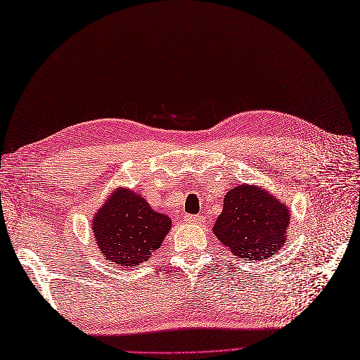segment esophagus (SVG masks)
<instances>
[{
    "mask_svg": "<svg viewBox=\"0 0 360 360\" xmlns=\"http://www.w3.org/2000/svg\"><path fill=\"white\" fill-rule=\"evenodd\" d=\"M184 219L191 224H200L203 221L202 215H184Z\"/></svg>",
    "mask_w": 360,
    "mask_h": 360,
    "instance_id": "obj_1",
    "label": "esophagus"
}]
</instances>
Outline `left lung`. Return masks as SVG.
Returning a JSON list of instances; mask_svg holds the SVG:
<instances>
[{"label": "left lung", "instance_id": "left-lung-1", "mask_svg": "<svg viewBox=\"0 0 360 360\" xmlns=\"http://www.w3.org/2000/svg\"><path fill=\"white\" fill-rule=\"evenodd\" d=\"M288 207L256 185H238L224 195L223 212L214 235L233 256L263 262L272 257L287 239Z\"/></svg>", "mask_w": 360, "mask_h": 360}]
</instances>
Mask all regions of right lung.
Masks as SVG:
<instances>
[{
	"instance_id": "add662e5",
	"label": "right lung",
	"mask_w": 360,
	"mask_h": 360,
	"mask_svg": "<svg viewBox=\"0 0 360 360\" xmlns=\"http://www.w3.org/2000/svg\"><path fill=\"white\" fill-rule=\"evenodd\" d=\"M172 229V219L155 212L142 195L118 188L92 218V231L103 256L117 266L148 260Z\"/></svg>"
}]
</instances>
